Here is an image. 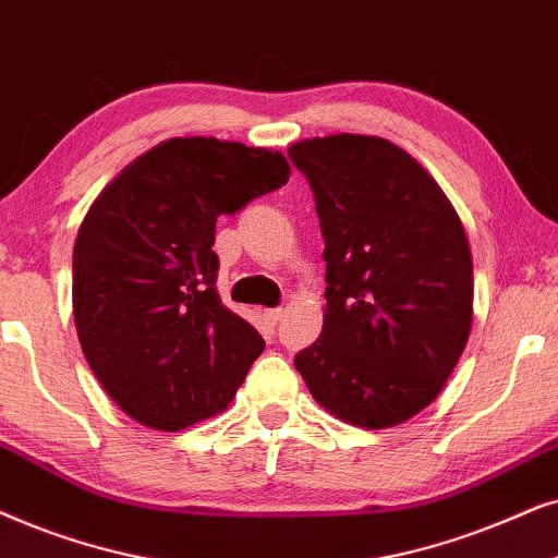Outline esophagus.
<instances>
[{"instance_id":"34e87169","label":"esophagus","mask_w":558,"mask_h":558,"mask_svg":"<svg viewBox=\"0 0 558 558\" xmlns=\"http://www.w3.org/2000/svg\"><path fill=\"white\" fill-rule=\"evenodd\" d=\"M263 316H265L267 326H278L280 318H283V308H267Z\"/></svg>"}]
</instances>
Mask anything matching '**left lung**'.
I'll list each match as a JSON object with an SVG mask.
<instances>
[{"label":"left lung","mask_w":558,"mask_h":558,"mask_svg":"<svg viewBox=\"0 0 558 558\" xmlns=\"http://www.w3.org/2000/svg\"><path fill=\"white\" fill-rule=\"evenodd\" d=\"M314 191L326 314L295 354L311 396L341 421L388 428L439 396L472 326V255L439 183L383 137L288 147Z\"/></svg>","instance_id":"8db88e82"}]
</instances>
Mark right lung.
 <instances>
[{
  "label": "right lung",
  "mask_w": 558,
  "mask_h": 558,
  "mask_svg": "<svg viewBox=\"0 0 558 558\" xmlns=\"http://www.w3.org/2000/svg\"><path fill=\"white\" fill-rule=\"evenodd\" d=\"M288 173L280 153L175 137L88 209L73 247V316L88 367L130 418L181 430L234 398L265 341L219 299L214 232Z\"/></svg>",
  "instance_id": "add662e5"
}]
</instances>
